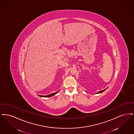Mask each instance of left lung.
Wrapping results in <instances>:
<instances>
[{
	"label": "left lung",
	"instance_id": "1",
	"mask_svg": "<svg viewBox=\"0 0 134 134\" xmlns=\"http://www.w3.org/2000/svg\"><path fill=\"white\" fill-rule=\"evenodd\" d=\"M107 89V88L106 89H104V90H102V91H99V92H98L97 93V94H98V93H102V92H103L104 90H105Z\"/></svg>",
	"mask_w": 134,
	"mask_h": 134
}]
</instances>
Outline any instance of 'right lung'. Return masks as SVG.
<instances>
[{
    "mask_svg": "<svg viewBox=\"0 0 134 134\" xmlns=\"http://www.w3.org/2000/svg\"><path fill=\"white\" fill-rule=\"evenodd\" d=\"M59 91H57V92H55V93H52V94H49V95H48V96H41V97H51V96H55V94H56Z\"/></svg>",
    "mask_w": 134,
    "mask_h": 134,
    "instance_id": "right-lung-1",
    "label": "right lung"
}]
</instances>
